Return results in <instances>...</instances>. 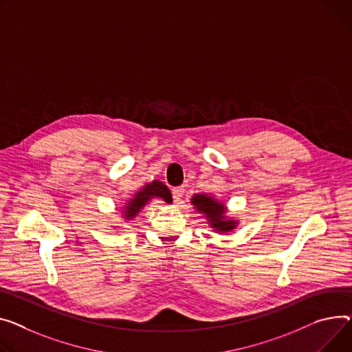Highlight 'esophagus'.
Segmentation results:
<instances>
[{"label": "esophagus", "mask_w": 352, "mask_h": 352, "mask_svg": "<svg viewBox=\"0 0 352 352\" xmlns=\"http://www.w3.org/2000/svg\"><path fill=\"white\" fill-rule=\"evenodd\" d=\"M184 192H185L184 186H175V188L173 190V199H174V202H178V201H181V198H182Z\"/></svg>", "instance_id": "34e87169"}]
</instances>
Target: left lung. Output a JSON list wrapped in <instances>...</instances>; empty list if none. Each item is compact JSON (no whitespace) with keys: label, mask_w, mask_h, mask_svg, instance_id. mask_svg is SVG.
I'll use <instances>...</instances> for the list:
<instances>
[{"label":"left lung","mask_w":352,"mask_h":352,"mask_svg":"<svg viewBox=\"0 0 352 352\" xmlns=\"http://www.w3.org/2000/svg\"><path fill=\"white\" fill-rule=\"evenodd\" d=\"M192 204L199 212H204L206 218L209 219L212 228H215L218 232H228L235 229L236 222L235 221H223L225 206L223 204L218 202L212 197H206L204 194H198L192 198Z\"/></svg>","instance_id":"left-lung-1"}]
</instances>
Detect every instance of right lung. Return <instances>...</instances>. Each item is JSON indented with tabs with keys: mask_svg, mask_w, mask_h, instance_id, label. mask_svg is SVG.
I'll use <instances>...</instances> for the list:
<instances>
[{
	"mask_svg": "<svg viewBox=\"0 0 352 352\" xmlns=\"http://www.w3.org/2000/svg\"><path fill=\"white\" fill-rule=\"evenodd\" d=\"M151 198H161L166 202H171V194L167 186L160 181H153L151 184L144 185V188L140 190L134 198L130 199L127 206H124V218H134Z\"/></svg>",
	"mask_w": 352,
	"mask_h": 352,
	"instance_id": "add662e5",
	"label": "right lung"
}]
</instances>
